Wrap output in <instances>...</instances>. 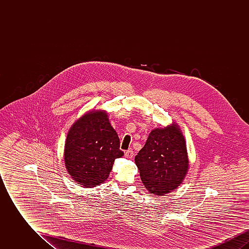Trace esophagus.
Listing matches in <instances>:
<instances>
[{
    "instance_id": "34e87169",
    "label": "esophagus",
    "mask_w": 249,
    "mask_h": 249,
    "mask_svg": "<svg viewBox=\"0 0 249 249\" xmlns=\"http://www.w3.org/2000/svg\"><path fill=\"white\" fill-rule=\"evenodd\" d=\"M125 156H126V158H128V159H131L132 156H133V151H132L131 149L127 150V151L125 152Z\"/></svg>"
}]
</instances>
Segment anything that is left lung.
Returning <instances> with one entry per match:
<instances>
[{
	"label": "left lung",
	"mask_w": 249,
	"mask_h": 249,
	"mask_svg": "<svg viewBox=\"0 0 249 249\" xmlns=\"http://www.w3.org/2000/svg\"><path fill=\"white\" fill-rule=\"evenodd\" d=\"M134 160L150 193L163 196L177 190L190 169L187 142L178 124L151 130Z\"/></svg>",
	"instance_id": "8db88e82"
}]
</instances>
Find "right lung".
Instances as JSON below:
<instances>
[{
    "mask_svg": "<svg viewBox=\"0 0 249 249\" xmlns=\"http://www.w3.org/2000/svg\"><path fill=\"white\" fill-rule=\"evenodd\" d=\"M107 111H88L67 133L63 159L71 179L83 188L100 186L110 175L116 159L124 152Z\"/></svg>",
    "mask_w": 249,
    "mask_h": 249,
    "instance_id": "add662e5",
    "label": "right lung"
}]
</instances>
